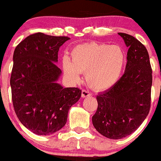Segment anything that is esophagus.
I'll use <instances>...</instances> for the list:
<instances>
[{
	"mask_svg": "<svg viewBox=\"0 0 161 161\" xmlns=\"http://www.w3.org/2000/svg\"><path fill=\"white\" fill-rule=\"evenodd\" d=\"M91 94L88 91H86V90H82V97H86L91 96Z\"/></svg>",
	"mask_w": 161,
	"mask_h": 161,
	"instance_id": "esophagus-1",
	"label": "esophagus"
}]
</instances>
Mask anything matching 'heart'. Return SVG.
<instances>
[{"label":"heart","mask_w":161,"mask_h":161,"mask_svg":"<svg viewBox=\"0 0 161 161\" xmlns=\"http://www.w3.org/2000/svg\"><path fill=\"white\" fill-rule=\"evenodd\" d=\"M126 64V54L118 45L87 43L76 45L70 51V58L64 57L62 67L66 77L73 82L86 79L92 89H109L121 77Z\"/></svg>","instance_id":"1"}]
</instances>
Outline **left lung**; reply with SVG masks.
I'll return each mask as SVG.
<instances>
[{
	"instance_id": "obj_1",
	"label": "left lung",
	"mask_w": 161,
	"mask_h": 161,
	"mask_svg": "<svg viewBox=\"0 0 161 161\" xmlns=\"http://www.w3.org/2000/svg\"><path fill=\"white\" fill-rule=\"evenodd\" d=\"M129 50L125 73L107 91L96 97L93 125L109 139L125 137L139 128L151 104L152 68L146 47L135 37L119 32Z\"/></svg>"
}]
</instances>
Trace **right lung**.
I'll list each match as a JSON object with an SVG mask.
<instances>
[{
	"mask_svg": "<svg viewBox=\"0 0 161 161\" xmlns=\"http://www.w3.org/2000/svg\"><path fill=\"white\" fill-rule=\"evenodd\" d=\"M67 36L37 32L28 36L15 48L10 78L13 107L19 121L37 135H50L65 125L70 108L82 91L64 88L57 81L59 47Z\"/></svg>",
	"mask_w": 161,
	"mask_h": 161,
	"instance_id": "add662e5",
	"label": "right lung"
}]
</instances>
